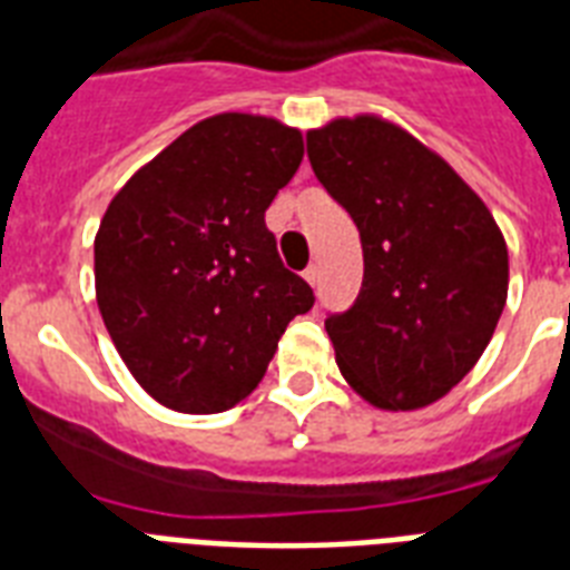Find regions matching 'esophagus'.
<instances>
[{"label": "esophagus", "instance_id": "obj_1", "mask_svg": "<svg viewBox=\"0 0 570 570\" xmlns=\"http://www.w3.org/2000/svg\"><path fill=\"white\" fill-rule=\"evenodd\" d=\"M320 275H322V272H320V266H316V263H311V266L304 268V281H307L311 286L320 284Z\"/></svg>", "mask_w": 570, "mask_h": 570}]
</instances>
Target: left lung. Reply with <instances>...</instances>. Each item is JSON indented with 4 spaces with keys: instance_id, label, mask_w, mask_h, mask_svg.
Returning a JSON list of instances; mask_svg holds the SVG:
<instances>
[{
    "instance_id": "left-lung-1",
    "label": "left lung",
    "mask_w": 570,
    "mask_h": 570,
    "mask_svg": "<svg viewBox=\"0 0 570 570\" xmlns=\"http://www.w3.org/2000/svg\"><path fill=\"white\" fill-rule=\"evenodd\" d=\"M307 156L364 248L355 304L325 320L340 373L375 407L432 405L494 337L509 293L503 233L441 156L375 115L311 129Z\"/></svg>"
}]
</instances>
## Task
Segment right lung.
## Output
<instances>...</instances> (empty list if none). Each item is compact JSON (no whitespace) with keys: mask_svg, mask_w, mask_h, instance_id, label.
Listing matches in <instances>:
<instances>
[{"mask_svg":"<svg viewBox=\"0 0 570 570\" xmlns=\"http://www.w3.org/2000/svg\"><path fill=\"white\" fill-rule=\"evenodd\" d=\"M302 156L298 129L224 111L111 197L94 239L97 304L129 373L165 407L218 414L242 402L316 302L266 227Z\"/></svg>","mask_w":570,"mask_h":570,"instance_id":"1","label":"right lung"}]
</instances>
